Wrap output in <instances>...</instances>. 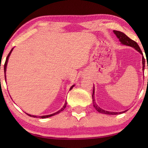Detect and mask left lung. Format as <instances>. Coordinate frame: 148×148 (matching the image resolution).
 <instances>
[{"label":"left lung","mask_w":148,"mask_h":148,"mask_svg":"<svg viewBox=\"0 0 148 148\" xmlns=\"http://www.w3.org/2000/svg\"><path fill=\"white\" fill-rule=\"evenodd\" d=\"M115 35L116 36V37L119 39V41L121 42V43L123 44V45H126V46H131V47L134 48L135 50H137L139 53H141L143 55L142 52L139 48V46L136 42L133 41V40H131V38H129L128 36L127 35H125L124 33L123 32H119V31H116V30H114L113 31ZM142 64H143V71L145 69V58L143 57V56H142ZM148 69V68H147ZM92 100H93V104H94V107L95 109L98 111V112L102 113V114H122L123 112H127V110H125L123 112H109V111H106L103 110V109L100 108L99 107L97 104L95 102V98H94V89H93V94H92Z\"/></svg>","instance_id":"obj_1"}]
</instances>
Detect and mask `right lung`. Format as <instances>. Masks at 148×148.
Listing matches in <instances>:
<instances>
[{
  "label": "right lung",
  "mask_w": 148,
  "mask_h": 148,
  "mask_svg": "<svg viewBox=\"0 0 148 148\" xmlns=\"http://www.w3.org/2000/svg\"><path fill=\"white\" fill-rule=\"evenodd\" d=\"M13 48H12L11 50V52H10L9 53V54H8L7 57V58H6V61H5V65H4V71H5V79H6L5 73H6V69H7V65L8 60H9V56H10V54H11V52H12V50H13ZM74 86H75V85H73V86H72L71 87V88H70V90H72V88H73ZM66 106V101L65 102V103H64V105L63 106V107H62V108L61 109H60V110H59L58 111H57V112H55V113H53V114H52L45 115V116H34V115H31V114H27L28 115V116H32V117H34V118H38V117H39V118H40V119H45V118H48V117H50V116H54V115L57 114H58V113H60V112H62V110H64V109L65 108Z\"/></svg>",
  "instance_id": "right-lung-1"
}]
</instances>
